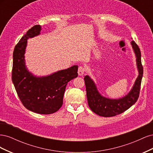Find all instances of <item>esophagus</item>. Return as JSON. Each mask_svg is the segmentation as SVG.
<instances>
[{
	"mask_svg": "<svg viewBox=\"0 0 153 153\" xmlns=\"http://www.w3.org/2000/svg\"><path fill=\"white\" fill-rule=\"evenodd\" d=\"M85 68L83 67V66H79V68H78V75L82 76L85 73Z\"/></svg>",
	"mask_w": 153,
	"mask_h": 153,
	"instance_id": "1",
	"label": "esophagus"
}]
</instances>
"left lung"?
Masks as SVG:
<instances>
[{
  "mask_svg": "<svg viewBox=\"0 0 153 153\" xmlns=\"http://www.w3.org/2000/svg\"><path fill=\"white\" fill-rule=\"evenodd\" d=\"M131 44L136 55L138 76L131 90L126 96L117 100L105 98L99 93L94 82L89 76L86 75L84 77L88 105L92 112L100 116L113 117L121 114L135 104L139 97L143 76L141 53L140 48L135 41H132Z\"/></svg>",
  "mask_w": 153,
  "mask_h": 153,
  "instance_id": "obj_1",
  "label": "left lung"
}]
</instances>
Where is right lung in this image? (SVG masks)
Returning <instances> with one entry per match:
<instances>
[{
	"mask_svg": "<svg viewBox=\"0 0 153 153\" xmlns=\"http://www.w3.org/2000/svg\"><path fill=\"white\" fill-rule=\"evenodd\" d=\"M41 27L34 25L22 37L13 51L12 81L25 107L39 114L55 113L61 107L68 83L78 76V66H73L52 75L37 77L25 66L27 39L40 34Z\"/></svg>",
	"mask_w": 153,
	"mask_h": 153,
	"instance_id": "1",
	"label": "right lung"
}]
</instances>
